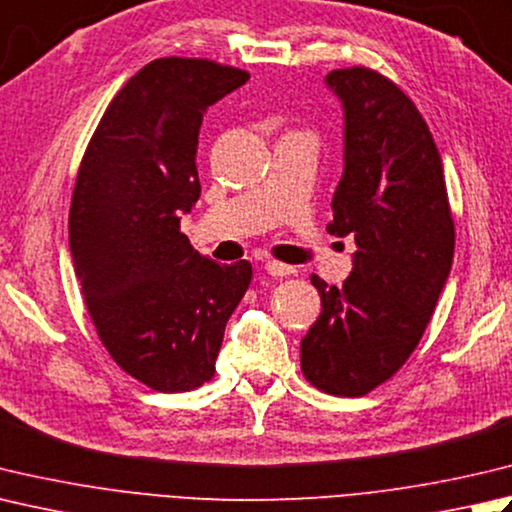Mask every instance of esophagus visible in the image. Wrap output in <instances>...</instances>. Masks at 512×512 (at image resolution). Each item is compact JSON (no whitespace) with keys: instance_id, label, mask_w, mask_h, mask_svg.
<instances>
[{"instance_id":"esophagus-1","label":"esophagus","mask_w":512,"mask_h":512,"mask_svg":"<svg viewBox=\"0 0 512 512\" xmlns=\"http://www.w3.org/2000/svg\"><path fill=\"white\" fill-rule=\"evenodd\" d=\"M264 270H266L268 275H273V277H286V275H293V273H295L293 266L273 262V259H268V262L264 264Z\"/></svg>"}]
</instances>
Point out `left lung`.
I'll return each instance as SVG.
<instances>
[{"label": "left lung", "mask_w": 512, "mask_h": 512, "mask_svg": "<svg viewBox=\"0 0 512 512\" xmlns=\"http://www.w3.org/2000/svg\"><path fill=\"white\" fill-rule=\"evenodd\" d=\"M326 84L344 104V175L333 195L337 237L353 235L342 288L310 282L322 315L302 339V373L328 395L362 397L417 348L455 253L442 157L410 97L373 68H337Z\"/></svg>", "instance_id": "8db88e82"}]
</instances>
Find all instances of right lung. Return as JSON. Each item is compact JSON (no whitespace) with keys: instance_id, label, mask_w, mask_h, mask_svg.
<instances>
[{"instance_id":"1","label":"right lung","mask_w":512,"mask_h":512,"mask_svg":"<svg viewBox=\"0 0 512 512\" xmlns=\"http://www.w3.org/2000/svg\"><path fill=\"white\" fill-rule=\"evenodd\" d=\"M248 79L213 59H153L108 104L77 173L68 239L90 322L115 364L159 393L213 379L253 279L246 259L217 264L179 230L202 193L204 113Z\"/></svg>"}]
</instances>
